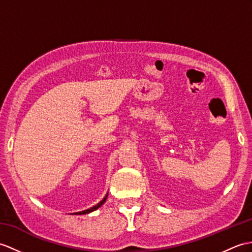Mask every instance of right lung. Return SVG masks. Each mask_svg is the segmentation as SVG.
<instances>
[{
  "label": "right lung",
  "mask_w": 252,
  "mask_h": 252,
  "mask_svg": "<svg viewBox=\"0 0 252 252\" xmlns=\"http://www.w3.org/2000/svg\"><path fill=\"white\" fill-rule=\"evenodd\" d=\"M107 196H108V193H106V195L104 196V198L103 200L99 202V203H97L96 205H94L93 207H91V208H89V209H86V210H83V212H78V213H75V214H73V215H86V214H90V213H92V212H94V210H96L98 207H101L103 204L106 202V200H107Z\"/></svg>",
  "instance_id": "obj_1"
}]
</instances>
